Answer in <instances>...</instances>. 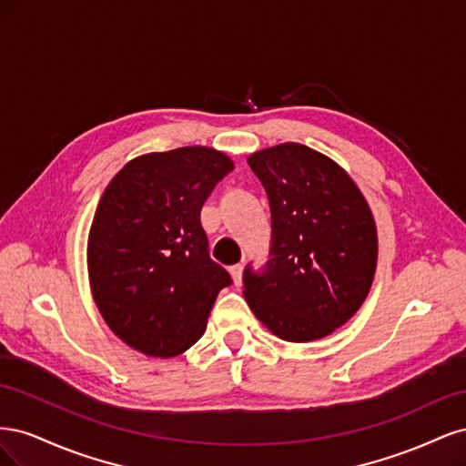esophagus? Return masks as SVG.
Listing matches in <instances>:
<instances>
[{"instance_id": "34e87169", "label": "esophagus", "mask_w": 466, "mask_h": 466, "mask_svg": "<svg viewBox=\"0 0 466 466\" xmlns=\"http://www.w3.org/2000/svg\"><path fill=\"white\" fill-rule=\"evenodd\" d=\"M231 278L235 281V286H241L243 284V264H235L229 268Z\"/></svg>"}]
</instances>
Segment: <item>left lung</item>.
Returning <instances> with one entry per match:
<instances>
[{
    "mask_svg": "<svg viewBox=\"0 0 466 466\" xmlns=\"http://www.w3.org/2000/svg\"><path fill=\"white\" fill-rule=\"evenodd\" d=\"M248 165L270 202L272 241L260 272L245 268V299L281 340H319L354 317L371 289V209L340 165L307 146L268 147Z\"/></svg>",
    "mask_w": 466,
    "mask_h": 466,
    "instance_id": "left-lung-1",
    "label": "left lung"
}]
</instances>
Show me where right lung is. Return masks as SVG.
I'll list each match as a JSON object with an SVG mask.
<instances>
[{
    "mask_svg": "<svg viewBox=\"0 0 466 466\" xmlns=\"http://www.w3.org/2000/svg\"><path fill=\"white\" fill-rule=\"evenodd\" d=\"M211 147L147 153L126 163L101 196L89 231L93 299L122 342L173 358L200 340L231 276L209 258L200 211L233 171Z\"/></svg>",
    "mask_w": 466,
    "mask_h": 466,
    "instance_id": "obj_1",
    "label": "right lung"
}]
</instances>
